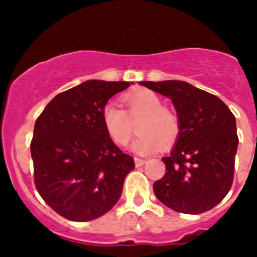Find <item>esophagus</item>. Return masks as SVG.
Listing matches in <instances>:
<instances>
[{
    "label": "esophagus",
    "instance_id": "esophagus-1",
    "mask_svg": "<svg viewBox=\"0 0 257 257\" xmlns=\"http://www.w3.org/2000/svg\"><path fill=\"white\" fill-rule=\"evenodd\" d=\"M135 163L137 167H140V166H144L146 163V159H142V158H139V157H136L135 158Z\"/></svg>",
    "mask_w": 257,
    "mask_h": 257
}]
</instances>
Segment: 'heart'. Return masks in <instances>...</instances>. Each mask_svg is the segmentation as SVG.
<instances>
[{"mask_svg":"<svg viewBox=\"0 0 257 257\" xmlns=\"http://www.w3.org/2000/svg\"><path fill=\"white\" fill-rule=\"evenodd\" d=\"M126 109L107 103L102 118L108 136L118 146H126L139 124L140 136L133 142V150L139 154H152L159 148H170L180 133V121L171 108L162 105L155 92L141 88L122 96Z\"/></svg>","mask_w":257,"mask_h":257,"instance_id":"heart-1","label":"heart"}]
</instances>
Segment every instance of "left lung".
<instances>
[{
    "instance_id": "1",
    "label": "left lung",
    "mask_w": 257,
    "mask_h": 257,
    "mask_svg": "<svg viewBox=\"0 0 257 257\" xmlns=\"http://www.w3.org/2000/svg\"><path fill=\"white\" fill-rule=\"evenodd\" d=\"M172 100L180 133L166 172L153 185L155 196L179 213L200 214L214 208L234 180L238 135L235 116L218 96L183 81L141 82Z\"/></svg>"
}]
</instances>
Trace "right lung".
I'll list each match as a JSON object with an SVG mask.
<instances>
[{"instance_id":"1","label":"right lung","mask_w":257,"mask_h":257,"mask_svg":"<svg viewBox=\"0 0 257 257\" xmlns=\"http://www.w3.org/2000/svg\"><path fill=\"white\" fill-rule=\"evenodd\" d=\"M126 87L129 82L86 81L56 95L36 118L30 146L34 182L64 218L86 222L109 212L135 169L102 118L108 99Z\"/></svg>"}]
</instances>
